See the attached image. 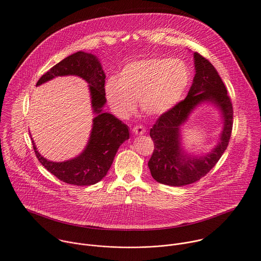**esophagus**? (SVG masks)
Returning <instances> with one entry per match:
<instances>
[{
    "instance_id": "obj_1",
    "label": "esophagus",
    "mask_w": 261,
    "mask_h": 261,
    "mask_svg": "<svg viewBox=\"0 0 261 261\" xmlns=\"http://www.w3.org/2000/svg\"><path fill=\"white\" fill-rule=\"evenodd\" d=\"M133 133L136 135H141L145 133V128L142 125H136L133 127Z\"/></svg>"
}]
</instances>
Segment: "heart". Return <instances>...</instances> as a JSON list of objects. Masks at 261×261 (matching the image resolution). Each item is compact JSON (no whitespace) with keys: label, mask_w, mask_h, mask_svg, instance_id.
<instances>
[{"label":"heart","mask_w":261,"mask_h":261,"mask_svg":"<svg viewBox=\"0 0 261 261\" xmlns=\"http://www.w3.org/2000/svg\"><path fill=\"white\" fill-rule=\"evenodd\" d=\"M190 78V71L183 61L150 58L126 65L119 75V82L108 81L106 93L111 106L122 116L133 113L136 100H139L146 115L159 117L179 103Z\"/></svg>","instance_id":"obj_1"}]
</instances>
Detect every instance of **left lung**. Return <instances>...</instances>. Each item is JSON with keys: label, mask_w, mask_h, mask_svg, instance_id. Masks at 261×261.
<instances>
[{"label": "left lung", "mask_w": 261, "mask_h": 261, "mask_svg": "<svg viewBox=\"0 0 261 261\" xmlns=\"http://www.w3.org/2000/svg\"><path fill=\"white\" fill-rule=\"evenodd\" d=\"M195 76L185 99L179 101L170 112L159 117L150 129L154 149L148 168L152 178L165 185L184 186L204 177L219 162L229 145L233 129V105L227 88L213 64L199 53H194ZM204 100L215 102L223 112L225 125L221 141L203 158L194 159L181 153L178 142V128L190 112Z\"/></svg>", "instance_id": "left-lung-1"}]
</instances>
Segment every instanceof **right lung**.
<instances>
[{"mask_svg":"<svg viewBox=\"0 0 261 261\" xmlns=\"http://www.w3.org/2000/svg\"><path fill=\"white\" fill-rule=\"evenodd\" d=\"M77 75L89 83L91 103L96 117L89 142L85 150L77 158L54 163L42 158L32 141L39 163L59 180L77 186H89L100 181L110 170L120 145L129 139L128 126L109 113L101 112L106 103V75L97 59L84 51H77L51 67L44 73L36 85H40L57 76Z\"/></svg>","mask_w":261,"mask_h":261,"instance_id":"1","label":"right lung"}]
</instances>
